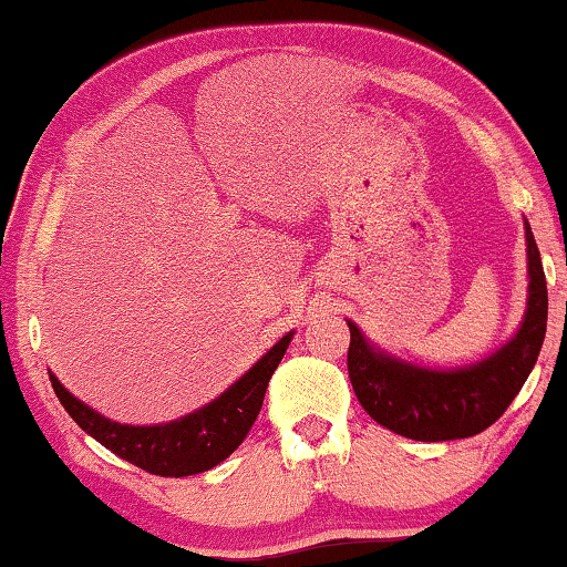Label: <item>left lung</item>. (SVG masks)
Returning <instances> with one entry per match:
<instances>
[{
	"mask_svg": "<svg viewBox=\"0 0 567 567\" xmlns=\"http://www.w3.org/2000/svg\"><path fill=\"white\" fill-rule=\"evenodd\" d=\"M525 239L529 277L525 318L497 353L477 363L429 371L373 348L348 320V375L368 416L416 442H449L480 434L507 411L535 368L547 328V282L527 219Z\"/></svg>",
	"mask_w": 567,
	"mask_h": 567,
	"instance_id": "left-lung-1",
	"label": "left lung"
}]
</instances>
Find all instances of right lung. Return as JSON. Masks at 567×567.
<instances>
[{
  "label": "right lung",
  "instance_id": "add662e5",
  "mask_svg": "<svg viewBox=\"0 0 567 567\" xmlns=\"http://www.w3.org/2000/svg\"><path fill=\"white\" fill-rule=\"evenodd\" d=\"M295 332L290 330L259 358V361L229 385L219 399L184 419L156 426H131L101 416L80 399H75L58 375L50 373L52 389L75 424L101 442L121 460L141 466L143 472L158 477H188V474L209 472L221 464L245 442L259 409H262L267 383L280 365Z\"/></svg>",
  "mask_w": 567,
  "mask_h": 567
}]
</instances>
